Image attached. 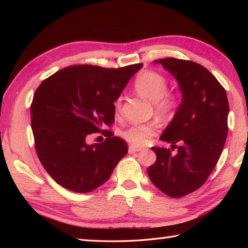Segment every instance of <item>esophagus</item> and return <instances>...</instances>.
<instances>
[{
    "label": "esophagus",
    "mask_w": 248,
    "mask_h": 248,
    "mask_svg": "<svg viewBox=\"0 0 248 248\" xmlns=\"http://www.w3.org/2000/svg\"><path fill=\"white\" fill-rule=\"evenodd\" d=\"M143 148H140V147H135V146H130L129 147V154H134V152H139Z\"/></svg>",
    "instance_id": "esophagus-1"
}]
</instances>
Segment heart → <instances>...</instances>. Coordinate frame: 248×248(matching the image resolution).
Segmentation results:
<instances>
[{"label":"heart","instance_id":"b5f03b06","mask_svg":"<svg viewBox=\"0 0 248 248\" xmlns=\"http://www.w3.org/2000/svg\"><path fill=\"white\" fill-rule=\"evenodd\" d=\"M134 88L141 97L154 103L155 112L162 117H170L176 107V99L167 93L168 84L164 76L155 71L146 70L136 78ZM120 101L115 102V108L119 109ZM157 127L155 124H145L131 125L121 132L123 139L134 146L146 144L152 136L155 135Z\"/></svg>","mask_w":248,"mask_h":248}]
</instances>
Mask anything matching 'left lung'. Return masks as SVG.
<instances>
[{
  "instance_id": "8db88e82",
  "label": "left lung",
  "mask_w": 248,
  "mask_h": 248,
  "mask_svg": "<svg viewBox=\"0 0 248 248\" xmlns=\"http://www.w3.org/2000/svg\"><path fill=\"white\" fill-rule=\"evenodd\" d=\"M176 78L181 104L160 140L178 147H152L156 161L148 167L151 182L167 196L179 198L207 180L222 155L227 138V93L211 72L191 61L168 57L154 61Z\"/></svg>"
}]
</instances>
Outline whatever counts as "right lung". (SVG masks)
I'll return each mask as SVG.
<instances>
[{"mask_svg":"<svg viewBox=\"0 0 248 248\" xmlns=\"http://www.w3.org/2000/svg\"><path fill=\"white\" fill-rule=\"evenodd\" d=\"M141 67L70 66L36 89L31 105L36 152L61 186L77 193L92 192L108 180L128 154L127 143L112 132L100 144L89 145L86 138L112 124L114 102Z\"/></svg>","mask_w":248,"mask_h":248,"instance_id":"1","label":"right lung"}]
</instances>
